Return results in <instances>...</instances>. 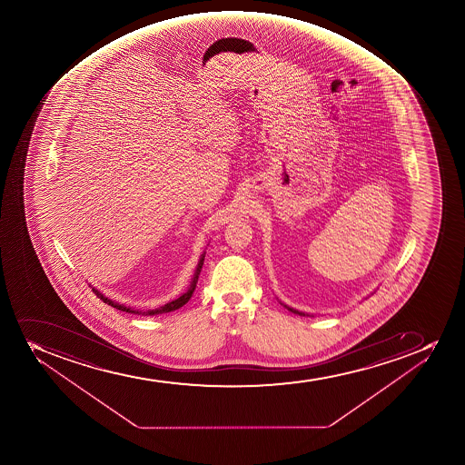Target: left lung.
<instances>
[{
	"label": "left lung",
	"mask_w": 465,
	"mask_h": 465,
	"mask_svg": "<svg viewBox=\"0 0 465 465\" xmlns=\"http://www.w3.org/2000/svg\"><path fill=\"white\" fill-rule=\"evenodd\" d=\"M288 311H291V312L299 313V315H304V313L299 312V311H295V309L290 308V306H285Z\"/></svg>",
	"instance_id": "left-lung-1"
}]
</instances>
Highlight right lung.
Here are the masks:
<instances>
[{
    "instance_id": "obj_1",
    "label": "right lung",
    "mask_w": 465,
    "mask_h": 465,
    "mask_svg": "<svg viewBox=\"0 0 465 465\" xmlns=\"http://www.w3.org/2000/svg\"><path fill=\"white\" fill-rule=\"evenodd\" d=\"M203 261H204V254H203L202 259H200V262H198L197 272H195V276H193V285L189 288L188 292H184L183 295H180L179 299L173 300L170 303L163 304L161 308L153 309V311H147V312H143V311H136V309L127 308L124 304L116 303L114 300L107 299L104 295L100 292V291L93 288L94 294L97 295L98 299L103 300L104 303L109 304L112 308H116L118 311H123V312H130V313H147V315H154V313H162V312H171V311H175V309L182 308L183 304L188 303L189 299H191V295H193V290H195V285H197L198 274L202 272Z\"/></svg>"
}]
</instances>
